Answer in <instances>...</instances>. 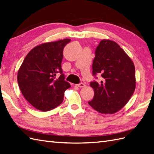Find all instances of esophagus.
Instances as JSON below:
<instances>
[{"mask_svg": "<svg viewBox=\"0 0 154 154\" xmlns=\"http://www.w3.org/2000/svg\"><path fill=\"white\" fill-rule=\"evenodd\" d=\"M76 86L79 88H84L86 86V85H85V84H84V83H80L78 84H76Z\"/></svg>", "mask_w": 154, "mask_h": 154, "instance_id": "obj_1", "label": "esophagus"}]
</instances>
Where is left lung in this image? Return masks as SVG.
<instances>
[{
  "instance_id": "1",
  "label": "left lung",
  "mask_w": 154,
  "mask_h": 154,
  "mask_svg": "<svg viewBox=\"0 0 154 154\" xmlns=\"http://www.w3.org/2000/svg\"><path fill=\"white\" fill-rule=\"evenodd\" d=\"M92 64L93 76L101 75L100 82L93 81L94 90L91 107L100 113L113 114L128 103L136 88L134 63L118 44L101 40L95 51Z\"/></svg>"
}]
</instances>
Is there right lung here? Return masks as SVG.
Here are the masks:
<instances>
[{
	"instance_id": "add662e5",
	"label": "right lung",
	"mask_w": 154,
	"mask_h": 154,
	"mask_svg": "<svg viewBox=\"0 0 154 154\" xmlns=\"http://www.w3.org/2000/svg\"><path fill=\"white\" fill-rule=\"evenodd\" d=\"M70 39L45 43L34 47L23 60L18 82L23 97L38 110L48 111L61 104L70 87L64 80L61 63L63 49Z\"/></svg>"
}]
</instances>
